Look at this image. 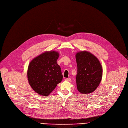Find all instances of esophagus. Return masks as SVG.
Wrapping results in <instances>:
<instances>
[{"label": "esophagus", "instance_id": "esophagus-1", "mask_svg": "<svg viewBox=\"0 0 128 128\" xmlns=\"http://www.w3.org/2000/svg\"><path fill=\"white\" fill-rule=\"evenodd\" d=\"M65 80L70 82V80H71V79H70V78H66V79H65Z\"/></svg>", "mask_w": 128, "mask_h": 128}]
</instances>
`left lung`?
I'll list each match as a JSON object with an SVG mask.
<instances>
[{"instance_id":"8db88e82","label":"left lung","mask_w":128,"mask_h":128,"mask_svg":"<svg viewBox=\"0 0 128 128\" xmlns=\"http://www.w3.org/2000/svg\"><path fill=\"white\" fill-rule=\"evenodd\" d=\"M78 90L82 94L93 92L102 80L103 69L99 60L90 52L82 51L76 54Z\"/></svg>"}]
</instances>
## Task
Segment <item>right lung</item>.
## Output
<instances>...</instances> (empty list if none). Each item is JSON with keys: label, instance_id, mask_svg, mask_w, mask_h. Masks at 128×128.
Segmentation results:
<instances>
[{"label": "right lung", "instance_id": "obj_1", "mask_svg": "<svg viewBox=\"0 0 128 128\" xmlns=\"http://www.w3.org/2000/svg\"><path fill=\"white\" fill-rule=\"evenodd\" d=\"M59 56L57 51H46L30 62L27 72L28 83L39 95H50L62 81L61 68L56 62Z\"/></svg>", "mask_w": 128, "mask_h": 128}]
</instances>
